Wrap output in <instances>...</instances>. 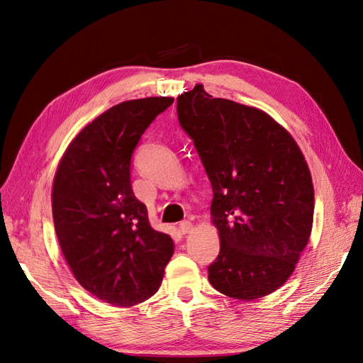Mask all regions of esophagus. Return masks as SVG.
Listing matches in <instances>:
<instances>
[{
	"mask_svg": "<svg viewBox=\"0 0 363 363\" xmlns=\"http://www.w3.org/2000/svg\"><path fill=\"white\" fill-rule=\"evenodd\" d=\"M179 230H180L182 235L189 233L191 230H192V223H191V221H182V223L179 224Z\"/></svg>",
	"mask_w": 363,
	"mask_h": 363,
	"instance_id": "1",
	"label": "esophagus"
}]
</instances>
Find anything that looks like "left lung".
Here are the masks:
<instances>
[{"label": "left lung", "instance_id": "left-lung-1", "mask_svg": "<svg viewBox=\"0 0 363 363\" xmlns=\"http://www.w3.org/2000/svg\"><path fill=\"white\" fill-rule=\"evenodd\" d=\"M182 128L212 184L219 255L208 281L236 300L262 298L286 281L309 242L311 171L294 138L268 113L208 95L177 98Z\"/></svg>", "mask_w": 363, "mask_h": 363}]
</instances>
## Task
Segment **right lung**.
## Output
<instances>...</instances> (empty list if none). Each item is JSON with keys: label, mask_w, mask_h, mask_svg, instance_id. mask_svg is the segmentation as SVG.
<instances>
[{"label": "right lung", "mask_w": 363, "mask_h": 363, "mask_svg": "<svg viewBox=\"0 0 363 363\" xmlns=\"http://www.w3.org/2000/svg\"><path fill=\"white\" fill-rule=\"evenodd\" d=\"M172 103L150 96L111 107L75 136L54 175L52 219L63 256L77 281L112 306L155 295L174 252L130 182L139 139Z\"/></svg>", "instance_id": "add662e5"}]
</instances>
